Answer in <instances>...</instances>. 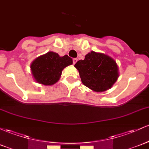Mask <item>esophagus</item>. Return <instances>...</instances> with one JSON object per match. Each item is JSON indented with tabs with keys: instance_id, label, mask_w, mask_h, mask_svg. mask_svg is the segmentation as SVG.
Here are the masks:
<instances>
[{
	"instance_id": "34e87169",
	"label": "esophagus",
	"mask_w": 149,
	"mask_h": 149,
	"mask_svg": "<svg viewBox=\"0 0 149 149\" xmlns=\"http://www.w3.org/2000/svg\"><path fill=\"white\" fill-rule=\"evenodd\" d=\"M78 61V59L76 58H73V64H75V63H76V62Z\"/></svg>"
}]
</instances>
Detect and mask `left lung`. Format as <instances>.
<instances>
[{"label":"left lung","instance_id":"8db88e82","mask_svg":"<svg viewBox=\"0 0 149 149\" xmlns=\"http://www.w3.org/2000/svg\"><path fill=\"white\" fill-rule=\"evenodd\" d=\"M83 84L95 92L112 88L119 76L118 66L112 57L92 51L74 65Z\"/></svg>","mask_w":149,"mask_h":149}]
</instances>
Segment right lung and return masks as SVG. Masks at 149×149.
<instances>
[{
	"instance_id": "1",
	"label": "right lung",
	"mask_w": 149,
	"mask_h": 149,
	"mask_svg": "<svg viewBox=\"0 0 149 149\" xmlns=\"http://www.w3.org/2000/svg\"><path fill=\"white\" fill-rule=\"evenodd\" d=\"M73 60L68 55L60 56L57 53L49 52L37 57L31 63V71L37 83L52 86L59 80L62 71L71 65Z\"/></svg>"
}]
</instances>
